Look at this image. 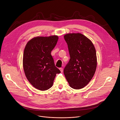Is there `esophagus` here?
<instances>
[{
    "label": "esophagus",
    "mask_w": 120,
    "mask_h": 120,
    "mask_svg": "<svg viewBox=\"0 0 120 120\" xmlns=\"http://www.w3.org/2000/svg\"><path fill=\"white\" fill-rule=\"evenodd\" d=\"M60 72L62 73V72H63V68H60Z\"/></svg>",
    "instance_id": "34e87169"
}]
</instances>
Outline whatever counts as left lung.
I'll use <instances>...</instances> for the list:
<instances>
[{"label": "left lung", "mask_w": 120, "mask_h": 120, "mask_svg": "<svg viewBox=\"0 0 120 120\" xmlns=\"http://www.w3.org/2000/svg\"><path fill=\"white\" fill-rule=\"evenodd\" d=\"M70 59L64 72L70 86L73 89L83 88L95 74L97 61L96 49L90 40L81 33L64 36Z\"/></svg>", "instance_id": "left-lung-1"}]
</instances>
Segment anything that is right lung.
I'll return each mask as SVG.
<instances>
[{
    "mask_svg": "<svg viewBox=\"0 0 120 120\" xmlns=\"http://www.w3.org/2000/svg\"><path fill=\"white\" fill-rule=\"evenodd\" d=\"M58 39L57 36L37 37L26 45L23 56L24 73L28 81L39 90L52 87L56 74L60 73L51 54Z\"/></svg>",
    "mask_w": 120,
    "mask_h": 120,
    "instance_id": "right-lung-1",
    "label": "right lung"
}]
</instances>
